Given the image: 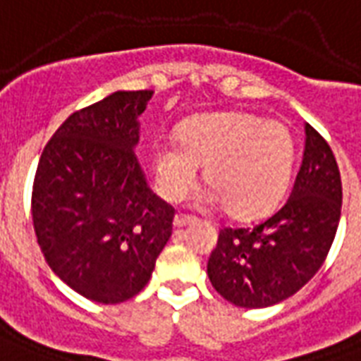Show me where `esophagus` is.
<instances>
[{
    "label": "esophagus",
    "mask_w": 361,
    "mask_h": 361,
    "mask_svg": "<svg viewBox=\"0 0 361 361\" xmlns=\"http://www.w3.org/2000/svg\"><path fill=\"white\" fill-rule=\"evenodd\" d=\"M195 218L193 216H185V214H176L173 216V228H185L189 224H193Z\"/></svg>",
    "instance_id": "obj_1"
}]
</instances>
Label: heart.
I'll list each match as a JSON object with an SVG mask.
<instances>
[{
    "label": "heart",
    "mask_w": 361,
    "mask_h": 361,
    "mask_svg": "<svg viewBox=\"0 0 361 361\" xmlns=\"http://www.w3.org/2000/svg\"><path fill=\"white\" fill-rule=\"evenodd\" d=\"M178 140H157L151 168L157 191L180 201L193 188L199 164L210 188L199 197L207 207L226 202L237 218L262 216L281 202L295 168L289 128L250 113L202 114L185 120Z\"/></svg>",
    "instance_id": "b5f03b06"
}]
</instances>
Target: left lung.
<instances>
[{
    "label": "left lung",
    "instance_id": "obj_1",
    "mask_svg": "<svg viewBox=\"0 0 361 361\" xmlns=\"http://www.w3.org/2000/svg\"><path fill=\"white\" fill-rule=\"evenodd\" d=\"M300 170L289 199L250 228H226L208 258L210 283L239 308H268L300 290L327 258L343 185L327 141L306 124Z\"/></svg>",
    "mask_w": 361,
    "mask_h": 361
}]
</instances>
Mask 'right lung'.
I'll return each instance as SVG.
<instances>
[{
    "instance_id": "1",
    "label": "right lung",
    "mask_w": 361,
    "mask_h": 361,
    "mask_svg": "<svg viewBox=\"0 0 361 361\" xmlns=\"http://www.w3.org/2000/svg\"><path fill=\"white\" fill-rule=\"evenodd\" d=\"M151 90L114 92L71 114L38 162L32 220L45 262L99 304L132 298L172 235L173 208L149 189L135 147Z\"/></svg>"
}]
</instances>
